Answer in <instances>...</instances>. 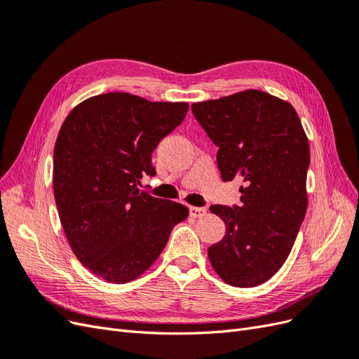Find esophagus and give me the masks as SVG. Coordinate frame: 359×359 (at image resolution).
<instances>
[{
    "label": "esophagus",
    "mask_w": 359,
    "mask_h": 359,
    "mask_svg": "<svg viewBox=\"0 0 359 359\" xmlns=\"http://www.w3.org/2000/svg\"><path fill=\"white\" fill-rule=\"evenodd\" d=\"M189 212H190V217H193V219H198V217H203L206 214V208H199V206H190Z\"/></svg>",
    "instance_id": "esophagus-1"
}]
</instances>
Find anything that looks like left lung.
<instances>
[{
	"label": "left lung",
	"mask_w": 359,
	"mask_h": 359,
	"mask_svg": "<svg viewBox=\"0 0 359 359\" xmlns=\"http://www.w3.org/2000/svg\"><path fill=\"white\" fill-rule=\"evenodd\" d=\"M191 111L219 147L222 180L244 182L240 206H210L226 224L210 262L227 285L259 286L285 264L306 215L309 139L293 106L264 91L193 103Z\"/></svg>",
	"instance_id": "left-lung-1"
}]
</instances>
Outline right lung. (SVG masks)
<instances>
[{
	"mask_svg": "<svg viewBox=\"0 0 359 359\" xmlns=\"http://www.w3.org/2000/svg\"><path fill=\"white\" fill-rule=\"evenodd\" d=\"M187 111L182 102L107 93L64 119L53 148L60 220L79 262L109 283L144 274L187 219V206L137 189L144 173L156 175L151 154Z\"/></svg>",
	"mask_w": 359,
	"mask_h": 359,
	"instance_id": "1",
	"label": "right lung"
}]
</instances>
